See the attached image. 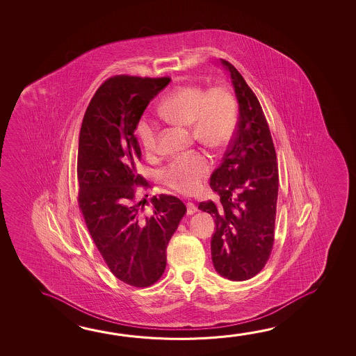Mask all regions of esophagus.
<instances>
[{
  "instance_id": "obj_1",
  "label": "esophagus",
  "mask_w": 356,
  "mask_h": 356,
  "mask_svg": "<svg viewBox=\"0 0 356 356\" xmlns=\"http://www.w3.org/2000/svg\"><path fill=\"white\" fill-rule=\"evenodd\" d=\"M187 213L188 215H191V213H195V212L197 211V206L195 205L193 202H187Z\"/></svg>"
}]
</instances>
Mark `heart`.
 <instances>
[{
  "instance_id": "heart-1",
  "label": "heart",
  "mask_w": 356,
  "mask_h": 356,
  "mask_svg": "<svg viewBox=\"0 0 356 356\" xmlns=\"http://www.w3.org/2000/svg\"><path fill=\"white\" fill-rule=\"evenodd\" d=\"M160 113L174 124L190 126L200 144L221 150L230 143L237 125L235 96L225 86L206 88L195 83H182L165 96ZM160 125L144 115L136 124V135L144 150L154 155L159 151ZM211 171V160L201 151L176 157L161 171L166 186L182 195L197 193Z\"/></svg>"
}]
</instances>
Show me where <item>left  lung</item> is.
Masks as SVG:
<instances>
[{"instance_id": "1", "label": "left lung", "mask_w": 356, "mask_h": 356, "mask_svg": "<svg viewBox=\"0 0 356 356\" xmlns=\"http://www.w3.org/2000/svg\"><path fill=\"white\" fill-rule=\"evenodd\" d=\"M236 92L240 118L211 188L220 201L200 202L215 218L213 266L234 281L249 280L261 271L271 255L279 191V168L268 121L254 91L226 60Z\"/></svg>"}]
</instances>
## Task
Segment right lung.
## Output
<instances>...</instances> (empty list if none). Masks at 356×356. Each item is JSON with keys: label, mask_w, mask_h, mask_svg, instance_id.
<instances>
[{"label": "right lung", "mask_w": 356, "mask_h": 356, "mask_svg": "<svg viewBox=\"0 0 356 356\" xmlns=\"http://www.w3.org/2000/svg\"><path fill=\"white\" fill-rule=\"evenodd\" d=\"M170 77L118 75L97 88L82 120L79 207L107 268L135 287L154 285L166 268V248L186 206L172 195L138 199L151 187L136 172L141 151L134 135L145 108Z\"/></svg>", "instance_id": "add662e5"}]
</instances>
